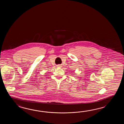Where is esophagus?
I'll return each mask as SVG.
<instances>
[{"label": "esophagus", "instance_id": "34e87169", "mask_svg": "<svg viewBox=\"0 0 124 124\" xmlns=\"http://www.w3.org/2000/svg\"><path fill=\"white\" fill-rule=\"evenodd\" d=\"M57 67L58 68H61V67H62L61 65H57Z\"/></svg>", "mask_w": 124, "mask_h": 124}]
</instances>
